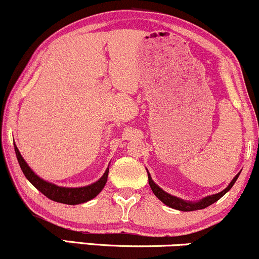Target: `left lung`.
Listing matches in <instances>:
<instances>
[{
  "instance_id": "left-lung-1",
  "label": "left lung",
  "mask_w": 259,
  "mask_h": 259,
  "mask_svg": "<svg viewBox=\"0 0 259 259\" xmlns=\"http://www.w3.org/2000/svg\"><path fill=\"white\" fill-rule=\"evenodd\" d=\"M241 173V171H240ZM240 173L237 175H235V178L233 180L230 181V184L225 187L224 190L221 192H218V194H214V195H210V196H207V197H203L201 198L200 201H185L183 200V198H179L177 197V196H173L170 194H168V192H165L164 190H162L160 187L157 185L156 183L152 180V178H151V174L148 173L147 170V175H148V184H150L151 189H152L153 194L156 195V197L158 198L163 202V203L165 204V206L170 207V208H174V209H178V210H183V212H191V210H197V209H203V208H206L208 206H210V204H213L214 202H217L219 200V198H222L223 196H224L229 190L233 187V185L235 184V181L237 180V178H239Z\"/></svg>"
}]
</instances>
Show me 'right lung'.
Wrapping results in <instances>:
<instances>
[{"mask_svg": "<svg viewBox=\"0 0 259 259\" xmlns=\"http://www.w3.org/2000/svg\"><path fill=\"white\" fill-rule=\"evenodd\" d=\"M14 151H16V156L19 163L20 169L24 173L25 178L34 185L40 192L49 197L50 200L59 202V203L64 204H80L85 203V202L92 200V198L96 197L97 195L102 191V189L105 187L107 183V178H108V171H109V165L106 169L105 174L100 178L96 183L91 184V185L82 186V187H63L58 186L56 184L49 183V181L44 180L42 178L38 177L37 174H35L32 171V169L29 167L28 163L25 162L24 158L20 154L19 150H18L16 145H14Z\"/></svg>", "mask_w": 259, "mask_h": 259, "instance_id": "1", "label": "right lung"}]
</instances>
